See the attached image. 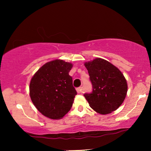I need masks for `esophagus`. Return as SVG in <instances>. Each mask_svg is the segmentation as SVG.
Listing matches in <instances>:
<instances>
[{"instance_id": "34e87169", "label": "esophagus", "mask_w": 151, "mask_h": 151, "mask_svg": "<svg viewBox=\"0 0 151 151\" xmlns=\"http://www.w3.org/2000/svg\"><path fill=\"white\" fill-rule=\"evenodd\" d=\"M76 91H77V92L78 93H80L82 92V87L78 88L77 89H76Z\"/></svg>"}]
</instances>
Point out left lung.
I'll return each instance as SVG.
<instances>
[{"label":"left lung","instance_id":"1","mask_svg":"<svg viewBox=\"0 0 151 151\" xmlns=\"http://www.w3.org/2000/svg\"><path fill=\"white\" fill-rule=\"evenodd\" d=\"M84 65L93 84L91 93L84 95L91 108L101 115L117 110L125 100L128 91L123 73L113 64L100 58Z\"/></svg>","mask_w":151,"mask_h":151}]
</instances>
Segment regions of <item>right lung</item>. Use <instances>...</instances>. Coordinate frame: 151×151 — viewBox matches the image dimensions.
<instances>
[{
    "instance_id": "1",
    "label": "right lung",
    "mask_w": 151,
    "mask_h": 151,
    "mask_svg": "<svg viewBox=\"0 0 151 151\" xmlns=\"http://www.w3.org/2000/svg\"><path fill=\"white\" fill-rule=\"evenodd\" d=\"M72 67V63L56 59L42 65L31 79V100L44 116L60 119L71 109L77 95L69 75Z\"/></svg>"
}]
</instances>
